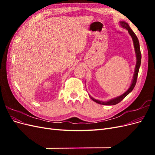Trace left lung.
Returning a JSON list of instances; mask_svg holds the SVG:
<instances>
[{
    "mask_svg": "<svg viewBox=\"0 0 155 155\" xmlns=\"http://www.w3.org/2000/svg\"><path fill=\"white\" fill-rule=\"evenodd\" d=\"M120 25L121 26L125 28H126L128 30L129 34L130 35L131 37H132L133 41L135 52H136V55H137V64H136V67H135V71H134V74L133 76V79L132 83H131L130 87L124 94H123L122 95H121L119 97L114 98V99L110 100L108 101H101L99 100H96L95 99H94L93 97L90 96L93 101H94L95 102L97 103V104H99L105 105H114L118 104V103H120L121 100H124V98L133 90V88H134V87L136 85V83H137L138 74V72H139V68L140 67V64H141V59H142V54H141V51H140V43H139V41L138 39V37L133 32V31L130 29V28L129 27L127 23L125 22L124 21H122V22H120Z\"/></svg>",
    "mask_w": 155,
    "mask_h": 155,
    "instance_id": "obj_1",
    "label": "left lung"
}]
</instances>
